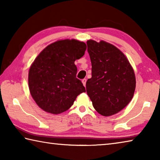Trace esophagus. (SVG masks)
Instances as JSON below:
<instances>
[{"mask_svg": "<svg viewBox=\"0 0 160 160\" xmlns=\"http://www.w3.org/2000/svg\"><path fill=\"white\" fill-rule=\"evenodd\" d=\"M86 81H87V80H86V79H83V80H82V84H83V85H84V86H85V85H86Z\"/></svg>", "mask_w": 160, "mask_h": 160, "instance_id": "1", "label": "esophagus"}]
</instances>
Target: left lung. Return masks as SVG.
<instances>
[{
  "label": "left lung",
  "mask_w": 160,
  "mask_h": 160,
  "mask_svg": "<svg viewBox=\"0 0 160 160\" xmlns=\"http://www.w3.org/2000/svg\"><path fill=\"white\" fill-rule=\"evenodd\" d=\"M92 63V78L86 90L99 114L110 116L124 109L133 97L135 75L124 53L107 42H87Z\"/></svg>",
  "instance_id": "left-lung-1"
}]
</instances>
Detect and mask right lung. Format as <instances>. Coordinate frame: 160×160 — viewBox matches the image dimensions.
<instances>
[{
  "instance_id": "add662e5",
  "label": "right lung",
  "mask_w": 160,
  "mask_h": 160,
  "mask_svg": "<svg viewBox=\"0 0 160 160\" xmlns=\"http://www.w3.org/2000/svg\"><path fill=\"white\" fill-rule=\"evenodd\" d=\"M87 46L77 39H62L44 48L29 68V89L42 109L52 114L66 112L78 95L85 92L76 78L75 60L82 57Z\"/></svg>"
}]
</instances>
